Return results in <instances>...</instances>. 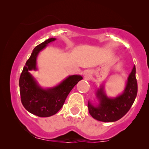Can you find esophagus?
Wrapping results in <instances>:
<instances>
[{"instance_id": "1", "label": "esophagus", "mask_w": 149, "mask_h": 149, "mask_svg": "<svg viewBox=\"0 0 149 149\" xmlns=\"http://www.w3.org/2000/svg\"><path fill=\"white\" fill-rule=\"evenodd\" d=\"M90 77H91V73H90V71H86L84 73V78L86 80H90Z\"/></svg>"}]
</instances>
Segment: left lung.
Returning <instances> with one entry per match:
<instances>
[{
	"label": "left lung",
	"mask_w": 149,
	"mask_h": 149,
	"mask_svg": "<svg viewBox=\"0 0 149 149\" xmlns=\"http://www.w3.org/2000/svg\"><path fill=\"white\" fill-rule=\"evenodd\" d=\"M136 68L134 66L130 73L125 88L122 94L116 97H109L104 92V86L97 89L96 97L98 104L88 102L90 114L97 120L102 122H115L123 118L130 109L137 95V82L136 79Z\"/></svg>",
	"instance_id": "obj_1"
}]
</instances>
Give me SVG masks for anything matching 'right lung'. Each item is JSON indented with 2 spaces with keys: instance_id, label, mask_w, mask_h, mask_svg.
<instances>
[{
  "instance_id": "obj_1",
  "label": "right lung",
  "mask_w": 149,
  "mask_h": 149,
  "mask_svg": "<svg viewBox=\"0 0 149 149\" xmlns=\"http://www.w3.org/2000/svg\"><path fill=\"white\" fill-rule=\"evenodd\" d=\"M56 40L50 38L39 44L26 62L19 81L20 96L24 107L39 117H49L59 111L64 105L69 92L83 77L80 75L69 76L59 84L52 88H42L29 71L37 70V57L39 52L46 47L49 42Z\"/></svg>"
}]
</instances>
